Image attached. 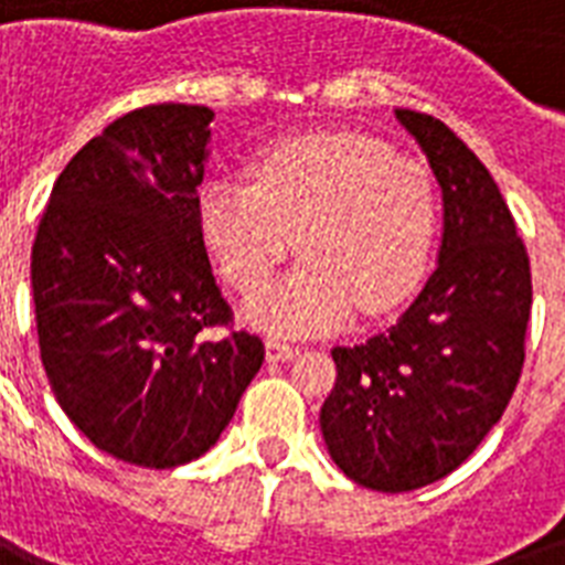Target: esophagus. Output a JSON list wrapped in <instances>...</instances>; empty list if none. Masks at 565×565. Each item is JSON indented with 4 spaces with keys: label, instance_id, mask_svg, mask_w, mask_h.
Segmentation results:
<instances>
[{
    "label": "esophagus",
    "instance_id": "34e87169",
    "mask_svg": "<svg viewBox=\"0 0 565 565\" xmlns=\"http://www.w3.org/2000/svg\"><path fill=\"white\" fill-rule=\"evenodd\" d=\"M296 354H299V345L284 343L278 337L266 340V358H269V361H292Z\"/></svg>",
    "mask_w": 565,
    "mask_h": 565
}]
</instances>
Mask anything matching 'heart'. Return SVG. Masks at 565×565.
<instances>
[{
	"label": "heart",
	"instance_id": "obj_1",
	"mask_svg": "<svg viewBox=\"0 0 565 565\" xmlns=\"http://www.w3.org/2000/svg\"><path fill=\"white\" fill-rule=\"evenodd\" d=\"M199 228L237 290H260L292 252L301 264L246 301L273 334H313L398 308L422 281L437 234V188L413 158L372 137L299 135L269 146L246 179H207Z\"/></svg>",
	"mask_w": 565,
	"mask_h": 565
}]
</instances>
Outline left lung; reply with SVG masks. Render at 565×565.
<instances>
[{"mask_svg":"<svg viewBox=\"0 0 565 565\" xmlns=\"http://www.w3.org/2000/svg\"><path fill=\"white\" fill-rule=\"evenodd\" d=\"M443 190L437 269L384 334L337 345L319 425L334 463L377 492L446 478L501 419L525 363L531 260L478 154L439 119L395 108Z\"/></svg>","mask_w":565,"mask_h":565,"instance_id":"obj_1","label":"left lung"}]
</instances>
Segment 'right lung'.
Returning a JSON list of instances; mask_svg holds the SVG:
<instances>
[{"label":"right lung","mask_w":565,"mask_h":565,"mask_svg":"<svg viewBox=\"0 0 565 565\" xmlns=\"http://www.w3.org/2000/svg\"><path fill=\"white\" fill-rule=\"evenodd\" d=\"M211 119L179 102L114 119L57 175L31 248L57 404L93 446L146 469L202 457L264 363L260 337L231 331L199 228Z\"/></svg>","instance_id":"add662e5"}]
</instances>
